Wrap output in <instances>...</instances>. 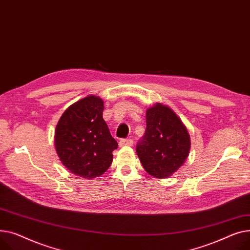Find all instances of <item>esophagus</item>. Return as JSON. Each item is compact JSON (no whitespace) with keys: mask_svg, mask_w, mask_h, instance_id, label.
<instances>
[{"mask_svg":"<svg viewBox=\"0 0 250 250\" xmlns=\"http://www.w3.org/2000/svg\"><path fill=\"white\" fill-rule=\"evenodd\" d=\"M132 144H133V140L132 139H121L119 141L120 147H123V146H131Z\"/></svg>","mask_w":250,"mask_h":250,"instance_id":"esophagus-1","label":"esophagus"}]
</instances>
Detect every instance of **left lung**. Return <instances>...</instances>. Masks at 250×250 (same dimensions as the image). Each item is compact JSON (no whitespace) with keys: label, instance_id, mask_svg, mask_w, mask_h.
<instances>
[{"label":"left lung","instance_id":"8db88e82","mask_svg":"<svg viewBox=\"0 0 250 250\" xmlns=\"http://www.w3.org/2000/svg\"><path fill=\"white\" fill-rule=\"evenodd\" d=\"M190 149L187 127L167 105L156 103L146 110V130L136 147L144 169L165 179L184 166Z\"/></svg>","mask_w":250,"mask_h":250}]
</instances>
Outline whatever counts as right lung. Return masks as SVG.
Listing matches in <instances>:
<instances>
[{"instance_id": "obj_1", "label": "right lung", "mask_w": 250, "mask_h": 250, "mask_svg": "<svg viewBox=\"0 0 250 250\" xmlns=\"http://www.w3.org/2000/svg\"><path fill=\"white\" fill-rule=\"evenodd\" d=\"M104 101L89 95L71 104L54 131V146L62 164L73 174L95 179L105 173L118 143L103 119Z\"/></svg>"}]
</instances>
